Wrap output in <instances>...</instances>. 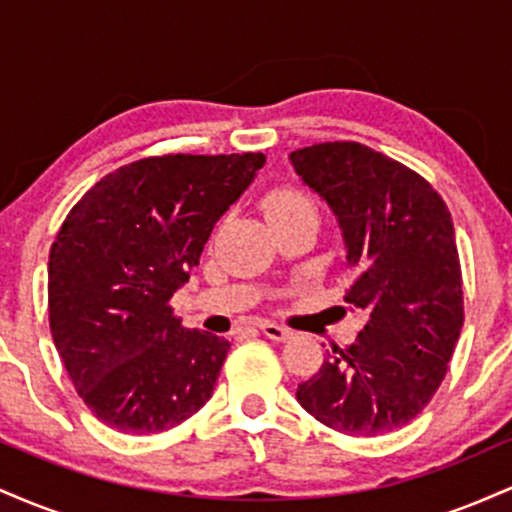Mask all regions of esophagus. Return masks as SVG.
<instances>
[{
	"label": "esophagus",
	"instance_id": "1",
	"mask_svg": "<svg viewBox=\"0 0 512 512\" xmlns=\"http://www.w3.org/2000/svg\"><path fill=\"white\" fill-rule=\"evenodd\" d=\"M260 330L267 334L269 339H274V342H286V339L293 337V330L284 325H276V322H262Z\"/></svg>",
	"mask_w": 512,
	"mask_h": 512
}]
</instances>
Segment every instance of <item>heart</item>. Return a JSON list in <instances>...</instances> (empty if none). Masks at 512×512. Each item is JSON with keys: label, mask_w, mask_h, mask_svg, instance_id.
I'll list each match as a JSON object with an SVG mask.
<instances>
[{"label": "heart", "mask_w": 512, "mask_h": 512, "mask_svg": "<svg viewBox=\"0 0 512 512\" xmlns=\"http://www.w3.org/2000/svg\"><path fill=\"white\" fill-rule=\"evenodd\" d=\"M264 211L269 219L296 214V211H315V202L308 192L296 185H276L264 195Z\"/></svg>", "instance_id": "heart-1"}]
</instances>
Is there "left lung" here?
Listing matches in <instances>:
<instances>
[{
    "mask_svg": "<svg viewBox=\"0 0 512 512\" xmlns=\"http://www.w3.org/2000/svg\"><path fill=\"white\" fill-rule=\"evenodd\" d=\"M291 166L332 209L346 245V303L368 315L298 385L301 407L346 436H383L424 411L460 339L462 272L443 197L419 173L356 142L305 146Z\"/></svg>",
    "mask_w": 512,
    "mask_h": 512,
    "instance_id": "obj_1",
    "label": "left lung"
}]
</instances>
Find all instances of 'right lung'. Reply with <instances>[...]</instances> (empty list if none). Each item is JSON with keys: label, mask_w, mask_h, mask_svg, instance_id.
Here are the masks:
<instances>
[{"label": "right lung", "mask_w": 512, "mask_h": 512, "mask_svg": "<svg viewBox=\"0 0 512 512\" xmlns=\"http://www.w3.org/2000/svg\"><path fill=\"white\" fill-rule=\"evenodd\" d=\"M264 154L151 156L91 187L50 250V330L86 407L134 436L168 431L209 402L231 344L185 330L173 293Z\"/></svg>", "instance_id": "1"}]
</instances>
